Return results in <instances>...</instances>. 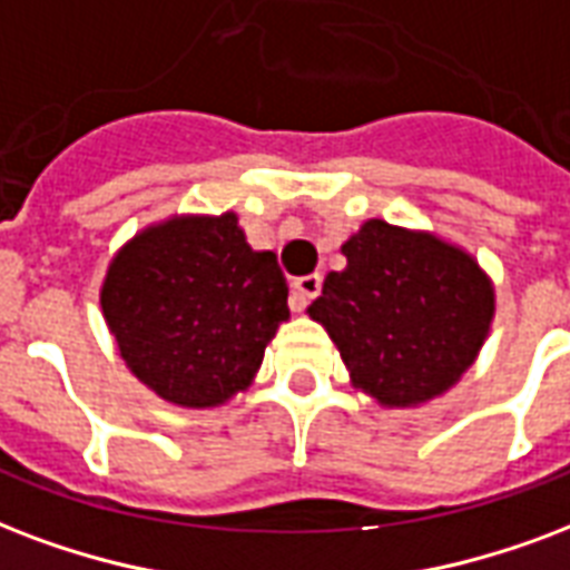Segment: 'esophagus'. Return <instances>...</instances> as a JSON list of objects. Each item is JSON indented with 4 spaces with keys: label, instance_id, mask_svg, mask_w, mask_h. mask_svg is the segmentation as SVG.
<instances>
[{
    "label": "esophagus",
    "instance_id": "1",
    "mask_svg": "<svg viewBox=\"0 0 570 570\" xmlns=\"http://www.w3.org/2000/svg\"><path fill=\"white\" fill-rule=\"evenodd\" d=\"M320 289H323V277H320V275H302V277H295V281H293L295 307L302 311L304 304H307V302H311V298H316V295H320Z\"/></svg>",
    "mask_w": 570,
    "mask_h": 570
}]
</instances>
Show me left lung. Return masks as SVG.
Returning <instances> with one entry per match:
<instances>
[{"label":"left lung","mask_w":570,"mask_h":570,"mask_svg":"<svg viewBox=\"0 0 570 570\" xmlns=\"http://www.w3.org/2000/svg\"><path fill=\"white\" fill-rule=\"evenodd\" d=\"M307 314L325 325L355 389L382 406L436 397L475 362L493 320V286L460 247L367 220Z\"/></svg>","instance_id":"left-lung-1"}]
</instances>
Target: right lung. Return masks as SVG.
I'll return each mask as SVG.
<instances>
[{
	"label": "right lung",
	"instance_id": "add662e5",
	"mask_svg": "<svg viewBox=\"0 0 570 570\" xmlns=\"http://www.w3.org/2000/svg\"><path fill=\"white\" fill-rule=\"evenodd\" d=\"M272 250H254L233 212L142 229L110 263L104 320L134 376L203 410L247 389L289 316Z\"/></svg>",
	"mask_w": 570,
	"mask_h": 570
}]
</instances>
